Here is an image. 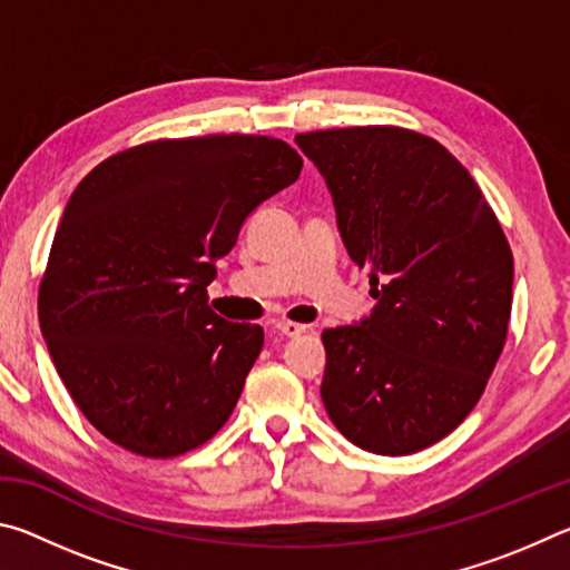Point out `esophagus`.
Wrapping results in <instances>:
<instances>
[{"label":"esophagus","mask_w":570,"mask_h":570,"mask_svg":"<svg viewBox=\"0 0 570 570\" xmlns=\"http://www.w3.org/2000/svg\"><path fill=\"white\" fill-rule=\"evenodd\" d=\"M274 330L282 334V336H298V334L306 332V326L304 324H296V322H276Z\"/></svg>","instance_id":"esophagus-1"}]
</instances>
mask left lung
Masks as SVG:
<instances>
[{
	"mask_svg": "<svg viewBox=\"0 0 570 570\" xmlns=\"http://www.w3.org/2000/svg\"><path fill=\"white\" fill-rule=\"evenodd\" d=\"M332 193L377 304L324 330L322 402L374 455H412L475 407L503 352L513 254L478 183L428 135L366 125L296 135Z\"/></svg>",
	"mask_w": 570,
	"mask_h": 570,
	"instance_id": "obj_1",
	"label": "left lung"
}]
</instances>
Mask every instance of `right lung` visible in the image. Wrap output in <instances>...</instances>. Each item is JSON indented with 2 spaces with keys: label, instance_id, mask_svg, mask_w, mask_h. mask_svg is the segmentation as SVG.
<instances>
[{
  "label": "right lung",
  "instance_id": "1",
  "mask_svg": "<svg viewBox=\"0 0 570 570\" xmlns=\"http://www.w3.org/2000/svg\"><path fill=\"white\" fill-rule=\"evenodd\" d=\"M302 158L266 135L156 140L82 178L40 286V326L77 407L115 445L176 458L224 428L264 330L210 312L216 262Z\"/></svg>",
  "mask_w": 570,
  "mask_h": 570
}]
</instances>
